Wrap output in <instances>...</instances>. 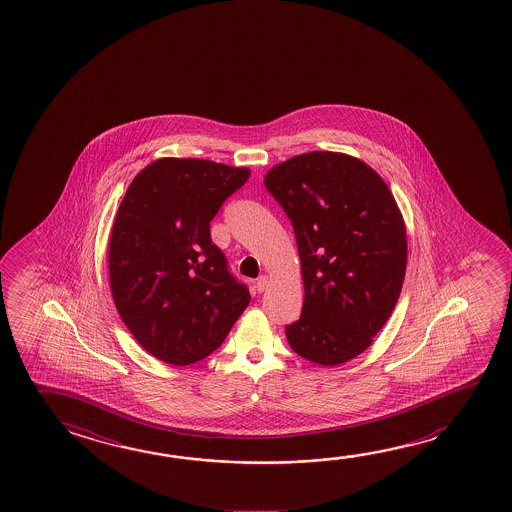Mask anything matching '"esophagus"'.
<instances>
[{"label":"esophagus","mask_w":512,"mask_h":512,"mask_svg":"<svg viewBox=\"0 0 512 512\" xmlns=\"http://www.w3.org/2000/svg\"><path fill=\"white\" fill-rule=\"evenodd\" d=\"M268 277L266 275H262V277L257 278V282H255V287H257V291L262 293L266 287H268Z\"/></svg>","instance_id":"1"}]
</instances>
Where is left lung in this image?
<instances>
[{
  "label": "left lung",
  "instance_id": "obj_1",
  "mask_svg": "<svg viewBox=\"0 0 512 512\" xmlns=\"http://www.w3.org/2000/svg\"><path fill=\"white\" fill-rule=\"evenodd\" d=\"M264 185L293 225L304 278L291 349L325 367L356 358L403 287L406 230L392 192L358 158L329 151L275 165Z\"/></svg>",
  "mask_w": 512,
  "mask_h": 512
}]
</instances>
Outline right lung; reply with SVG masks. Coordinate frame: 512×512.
Wrapping results in <instances>:
<instances>
[{"instance_id":"right-lung-1","label":"right lung","mask_w":512,"mask_h":512,"mask_svg":"<svg viewBox=\"0 0 512 512\" xmlns=\"http://www.w3.org/2000/svg\"><path fill=\"white\" fill-rule=\"evenodd\" d=\"M248 178L241 167L162 158L131 181L109 239V284L120 318L154 358H207L250 304L210 237V221Z\"/></svg>"}]
</instances>
